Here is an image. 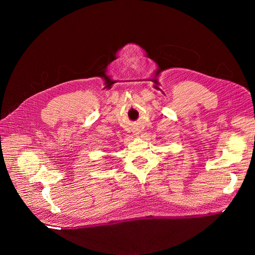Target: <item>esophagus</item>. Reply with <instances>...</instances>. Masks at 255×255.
<instances>
[{"label": "esophagus", "instance_id": "obj_1", "mask_svg": "<svg viewBox=\"0 0 255 255\" xmlns=\"http://www.w3.org/2000/svg\"><path fill=\"white\" fill-rule=\"evenodd\" d=\"M137 134H138V132H136V133H135V135H137Z\"/></svg>", "mask_w": 255, "mask_h": 255}]
</instances>
